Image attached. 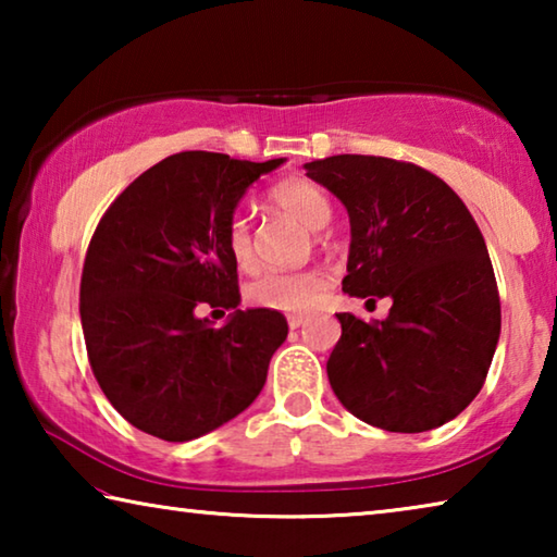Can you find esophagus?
Returning <instances> with one entry per match:
<instances>
[{"mask_svg": "<svg viewBox=\"0 0 557 557\" xmlns=\"http://www.w3.org/2000/svg\"><path fill=\"white\" fill-rule=\"evenodd\" d=\"M287 324H289V329H299L301 324H305V317L292 314V317H287Z\"/></svg>", "mask_w": 557, "mask_h": 557, "instance_id": "esophagus-1", "label": "esophagus"}]
</instances>
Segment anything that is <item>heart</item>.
<instances>
[{
  "label": "heart",
  "instance_id": "heart-1",
  "mask_svg": "<svg viewBox=\"0 0 557 557\" xmlns=\"http://www.w3.org/2000/svg\"><path fill=\"white\" fill-rule=\"evenodd\" d=\"M270 201L277 209L289 213L292 219L305 223L307 228H322L332 219V206H329L326 196L314 184L305 182V178H285V182L275 184L270 191ZM225 248H228L238 268L252 265L256 250H252L250 225L240 215H233L228 221ZM329 285H332V280L319 268L295 272L272 270L260 275L256 282H250L248 299L256 307H265L272 309V312L301 314L314 309L326 297Z\"/></svg>",
  "mask_w": 557,
  "mask_h": 557
}]
</instances>
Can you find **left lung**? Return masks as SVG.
I'll return each instance as SVG.
<instances>
[{
    "label": "left lung",
    "instance_id": "obj_1",
    "mask_svg": "<svg viewBox=\"0 0 557 557\" xmlns=\"http://www.w3.org/2000/svg\"><path fill=\"white\" fill-rule=\"evenodd\" d=\"M305 169L351 221L346 295L393 299L383 322L336 314L342 338L326 361L336 398L388 432L445 425L482 391L502 332L482 231L465 201L418 164L336 154Z\"/></svg>",
    "mask_w": 557,
    "mask_h": 557
}]
</instances>
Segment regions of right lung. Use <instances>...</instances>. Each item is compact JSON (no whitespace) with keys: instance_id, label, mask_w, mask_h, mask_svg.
<instances>
[{"instance_id":"1","label":"right lung","mask_w":557,"mask_h":557,"mask_svg":"<svg viewBox=\"0 0 557 557\" xmlns=\"http://www.w3.org/2000/svg\"><path fill=\"white\" fill-rule=\"evenodd\" d=\"M285 159L243 162L178 152L137 176L92 233L81 322L106 398L137 430L188 442L258 398L287 319L238 309V265L225 248L235 206ZM201 304L233 308L215 330Z\"/></svg>"}]
</instances>
